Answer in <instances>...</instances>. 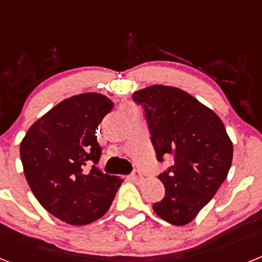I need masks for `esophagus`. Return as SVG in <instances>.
<instances>
[{"instance_id": "1", "label": "esophagus", "mask_w": 262, "mask_h": 262, "mask_svg": "<svg viewBox=\"0 0 262 262\" xmlns=\"http://www.w3.org/2000/svg\"><path fill=\"white\" fill-rule=\"evenodd\" d=\"M131 180H133L135 184H142L144 177H143L142 172H139V170H134V173L131 174Z\"/></svg>"}]
</instances>
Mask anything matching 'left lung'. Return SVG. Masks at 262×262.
Wrapping results in <instances>:
<instances>
[{"label":"left lung","mask_w":262,"mask_h":262,"mask_svg":"<svg viewBox=\"0 0 262 262\" xmlns=\"http://www.w3.org/2000/svg\"><path fill=\"white\" fill-rule=\"evenodd\" d=\"M144 107L159 161L173 164L159 176L165 195L154 205L161 219L174 226L190 223L227 178L233 147L223 122L185 90L152 85L133 94Z\"/></svg>","instance_id":"left-lung-1"}]
</instances>
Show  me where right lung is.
Returning <instances> with one entry per match:
<instances>
[{"instance_id":"1","label":"right lung","mask_w":262,"mask_h":262,"mask_svg":"<svg viewBox=\"0 0 262 262\" xmlns=\"http://www.w3.org/2000/svg\"><path fill=\"white\" fill-rule=\"evenodd\" d=\"M114 103L99 93L69 97L34 122L20 142L29 186L50 214L85 226L107 212L123 180L96 165L101 147L96 128Z\"/></svg>"}]
</instances>
